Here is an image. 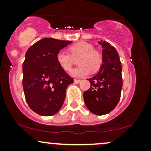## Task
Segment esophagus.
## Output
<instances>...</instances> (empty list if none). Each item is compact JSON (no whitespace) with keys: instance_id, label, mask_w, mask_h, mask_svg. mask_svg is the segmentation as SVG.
<instances>
[{"instance_id":"esophagus-1","label":"esophagus","mask_w":151,"mask_h":151,"mask_svg":"<svg viewBox=\"0 0 151 151\" xmlns=\"http://www.w3.org/2000/svg\"><path fill=\"white\" fill-rule=\"evenodd\" d=\"M74 83H75V84H78V83H79V82H80L81 80H80V79H74Z\"/></svg>"}]
</instances>
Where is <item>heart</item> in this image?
Instances as JSON below:
<instances>
[{"label":"heart","mask_w":151,"mask_h":151,"mask_svg":"<svg viewBox=\"0 0 151 151\" xmlns=\"http://www.w3.org/2000/svg\"><path fill=\"white\" fill-rule=\"evenodd\" d=\"M70 52L60 50L56 55L58 65L64 70H71L74 63V60H78L79 67L71 71V74L74 77H81L88 75L91 72L95 73L101 69L103 64L102 54L94 50L92 45L81 42L74 44L69 48Z\"/></svg>","instance_id":"obj_1"}]
</instances>
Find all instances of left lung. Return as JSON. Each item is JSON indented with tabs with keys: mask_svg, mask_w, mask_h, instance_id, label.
Here are the masks:
<instances>
[{
	"mask_svg": "<svg viewBox=\"0 0 151 151\" xmlns=\"http://www.w3.org/2000/svg\"><path fill=\"white\" fill-rule=\"evenodd\" d=\"M102 48L103 64L99 72L89 79L91 86L84 92V103L96 115H104L114 110L121 98L122 65L115 47L106 41L99 42Z\"/></svg>",
	"mask_w": 151,
	"mask_h": 151,
	"instance_id": "1",
	"label": "left lung"
}]
</instances>
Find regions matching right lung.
<instances>
[{"mask_svg":"<svg viewBox=\"0 0 151 151\" xmlns=\"http://www.w3.org/2000/svg\"><path fill=\"white\" fill-rule=\"evenodd\" d=\"M72 41L44 38L29 47L22 65L25 100L37 114L52 116L61 109L74 79L57 62L59 51Z\"/></svg>","mask_w":151,"mask_h":151,"instance_id":"obj_1","label":"right lung"}]
</instances>
